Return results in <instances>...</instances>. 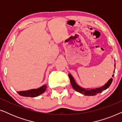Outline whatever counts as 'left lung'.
I'll use <instances>...</instances> for the list:
<instances>
[{
  "mask_svg": "<svg viewBox=\"0 0 122 122\" xmlns=\"http://www.w3.org/2000/svg\"><path fill=\"white\" fill-rule=\"evenodd\" d=\"M115 64H114V66H116V65ZM68 76H69V77L70 81H71V86H73V89L76 90V91L78 92H79L80 93H81V94H84L85 96H96V94H99L100 93H102L103 91H104V90L107 89V88L111 86V83L112 82V81H113L112 78H111V79L108 81V82L106 84H104V86H102V87L97 88H96V89H84V88H81L80 86H78V85L76 83L74 79H73V76H71V74H69ZM112 76H114V74Z\"/></svg>",
  "mask_w": 122,
  "mask_h": 122,
  "instance_id": "obj_1",
  "label": "left lung"
}]
</instances>
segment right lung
Listing matches in <instances>:
<instances>
[{
    "mask_svg": "<svg viewBox=\"0 0 122 122\" xmlns=\"http://www.w3.org/2000/svg\"><path fill=\"white\" fill-rule=\"evenodd\" d=\"M46 86H47L46 84L38 89H30L26 91L17 92V93L21 96L27 97H36L44 93L46 89Z\"/></svg>",
    "mask_w": 122,
    "mask_h": 122,
    "instance_id": "right-lung-1",
    "label": "right lung"
}]
</instances>
